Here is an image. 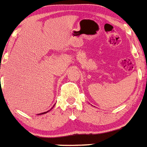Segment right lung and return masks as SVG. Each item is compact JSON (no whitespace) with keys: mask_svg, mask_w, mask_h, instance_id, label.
Wrapping results in <instances>:
<instances>
[{"mask_svg":"<svg viewBox=\"0 0 147 147\" xmlns=\"http://www.w3.org/2000/svg\"><path fill=\"white\" fill-rule=\"evenodd\" d=\"M44 113H46V112H43V113H40V114H38V115H42V114H44Z\"/></svg>","mask_w":147,"mask_h":147,"instance_id":"obj_1","label":"right lung"}]
</instances>
